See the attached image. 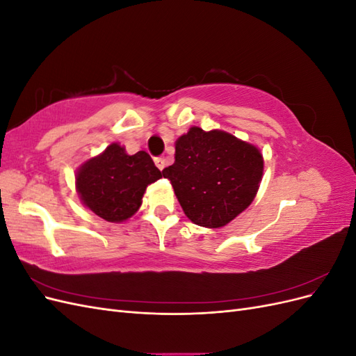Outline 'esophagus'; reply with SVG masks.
<instances>
[{
  "mask_svg": "<svg viewBox=\"0 0 356 356\" xmlns=\"http://www.w3.org/2000/svg\"><path fill=\"white\" fill-rule=\"evenodd\" d=\"M154 163H156V166H157L160 170H163V168H165V165H166V160H165L163 157H156V159H154Z\"/></svg>",
  "mask_w": 356,
  "mask_h": 356,
  "instance_id": "obj_1",
  "label": "esophagus"
}]
</instances>
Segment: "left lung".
Wrapping results in <instances>:
<instances>
[{
  "label": "left lung",
  "instance_id": "left-lung-1",
  "mask_svg": "<svg viewBox=\"0 0 356 356\" xmlns=\"http://www.w3.org/2000/svg\"><path fill=\"white\" fill-rule=\"evenodd\" d=\"M161 174L193 222L218 229L254 200L263 177V156L227 132L191 127L175 144V163Z\"/></svg>",
  "mask_w": 356,
  "mask_h": 356
}]
</instances>
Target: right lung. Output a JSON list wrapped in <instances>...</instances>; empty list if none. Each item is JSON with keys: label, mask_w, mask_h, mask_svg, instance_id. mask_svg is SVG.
I'll return each mask as SVG.
<instances>
[{"label": "right lung", "mask_w": 356, "mask_h": 356, "mask_svg": "<svg viewBox=\"0 0 356 356\" xmlns=\"http://www.w3.org/2000/svg\"><path fill=\"white\" fill-rule=\"evenodd\" d=\"M159 178L161 172L145 152L129 156L123 147L111 144L86 161L75 179L86 207L106 221L122 222L139 209L147 186Z\"/></svg>", "instance_id": "1"}]
</instances>
